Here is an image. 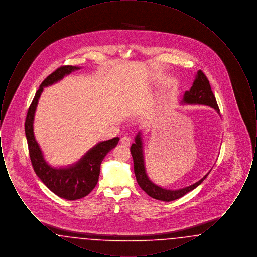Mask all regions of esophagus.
I'll list each match as a JSON object with an SVG mask.
<instances>
[{
  "label": "esophagus",
  "mask_w": 257,
  "mask_h": 257,
  "mask_svg": "<svg viewBox=\"0 0 257 257\" xmlns=\"http://www.w3.org/2000/svg\"><path fill=\"white\" fill-rule=\"evenodd\" d=\"M120 142H121V144L125 145V146H129L130 143H131V139L129 137H127V136H124V137L120 139Z\"/></svg>",
  "instance_id": "34e87169"
}]
</instances>
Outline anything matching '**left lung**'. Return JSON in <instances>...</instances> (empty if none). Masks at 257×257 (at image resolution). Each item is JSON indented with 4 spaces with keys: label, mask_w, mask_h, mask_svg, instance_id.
<instances>
[{
    "label": "left lung",
    "mask_w": 257,
    "mask_h": 257,
    "mask_svg": "<svg viewBox=\"0 0 257 257\" xmlns=\"http://www.w3.org/2000/svg\"><path fill=\"white\" fill-rule=\"evenodd\" d=\"M184 103L188 104H200V105H206L214 108L218 112H220L219 106L217 104L216 97L211 89V86L209 83L206 75L203 73L201 70H198L196 75V80L191 87L190 90H187L184 94ZM133 161H134V171L136 175L137 182L139 186L147 193V195L155 199L163 200V201H172L175 199H178L180 197L185 196L189 192L196 189L198 185L207 177V174L201 178L198 182L193 184L189 187H186L179 190H166L159 186L152 183L146 173L145 168V162H144V155H143V145L141 141L140 134L137 135L135 139V144L131 146L130 148Z\"/></svg>",
    "instance_id": "left-lung-1"
}]
</instances>
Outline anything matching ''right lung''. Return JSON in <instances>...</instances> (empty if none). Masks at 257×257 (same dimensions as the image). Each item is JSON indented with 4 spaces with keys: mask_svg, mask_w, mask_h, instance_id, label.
Listing matches in <instances>:
<instances>
[{
    "mask_svg": "<svg viewBox=\"0 0 257 257\" xmlns=\"http://www.w3.org/2000/svg\"><path fill=\"white\" fill-rule=\"evenodd\" d=\"M80 69L78 66L62 65L47 76L39 86L31 103L25 121V133L28 143L29 154L34 171L39 179L54 194L67 200H76L87 196L96 186L100 174V166L105 156L118 144L119 138L115 137L104 141L92 147L86 155L66 169H54L50 167L42 156V152L34 135V116L37 102L44 86H50L62 79L65 75Z\"/></svg>",
    "mask_w": 257,
    "mask_h": 257,
    "instance_id": "right-lung-1",
    "label": "right lung"
}]
</instances>
